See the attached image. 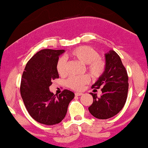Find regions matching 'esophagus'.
<instances>
[{"label": "esophagus", "instance_id": "1", "mask_svg": "<svg viewBox=\"0 0 148 148\" xmlns=\"http://www.w3.org/2000/svg\"><path fill=\"white\" fill-rule=\"evenodd\" d=\"M75 94L76 96H81V95H83V93H82V92H75Z\"/></svg>", "mask_w": 148, "mask_h": 148}]
</instances>
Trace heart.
Segmentation results:
<instances>
[{"label":"heart","instance_id":"heart-1","mask_svg":"<svg viewBox=\"0 0 148 148\" xmlns=\"http://www.w3.org/2000/svg\"><path fill=\"white\" fill-rule=\"evenodd\" d=\"M69 57L77 60L86 65V69L92 77L99 78L103 75L106 69V62L99 57L95 49L88 46H82L75 49L67 55ZM56 71L60 76L66 75V62L63 58H60L56 62ZM90 82V77L87 75L78 77H69L66 85L73 90H80L85 84Z\"/></svg>","mask_w":148,"mask_h":148}]
</instances>
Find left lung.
Listing matches in <instances>:
<instances>
[{
	"label": "left lung",
	"instance_id": "1",
	"mask_svg": "<svg viewBox=\"0 0 148 148\" xmlns=\"http://www.w3.org/2000/svg\"><path fill=\"white\" fill-rule=\"evenodd\" d=\"M106 69L92 88L101 87L102 95L90 92L93 102L88 108L89 112L95 117L106 119L112 117L124 106L128 91V77L124 66L119 55L113 50L105 53Z\"/></svg>",
	"mask_w": 148,
	"mask_h": 148
}]
</instances>
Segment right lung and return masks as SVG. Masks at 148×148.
<instances>
[{"label":"right lung","instance_id":"right-lung-1","mask_svg":"<svg viewBox=\"0 0 148 148\" xmlns=\"http://www.w3.org/2000/svg\"><path fill=\"white\" fill-rule=\"evenodd\" d=\"M65 50L43 49L34 55L25 66L21 79V94L29 114L38 123L51 125L65 117L72 91L64 90L59 95L49 90L52 80L59 77L56 62Z\"/></svg>","mask_w":148,"mask_h":148}]
</instances>
